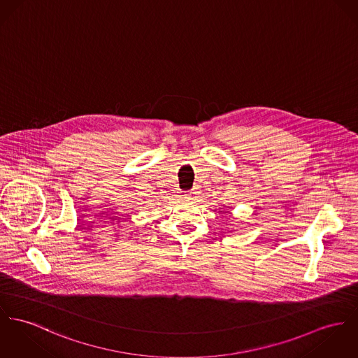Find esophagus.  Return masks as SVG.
<instances>
[{
    "instance_id": "esophagus-1",
    "label": "esophagus",
    "mask_w": 358,
    "mask_h": 358,
    "mask_svg": "<svg viewBox=\"0 0 358 358\" xmlns=\"http://www.w3.org/2000/svg\"><path fill=\"white\" fill-rule=\"evenodd\" d=\"M197 191H194V189H192V191H189V192H187V194H185V196H187V199H188V200H197V197H199V196H197Z\"/></svg>"
}]
</instances>
